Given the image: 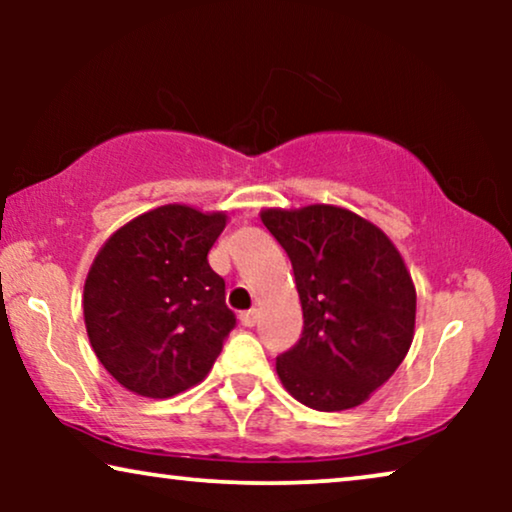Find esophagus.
<instances>
[{"label": "esophagus", "mask_w": 512, "mask_h": 512, "mask_svg": "<svg viewBox=\"0 0 512 512\" xmlns=\"http://www.w3.org/2000/svg\"><path fill=\"white\" fill-rule=\"evenodd\" d=\"M256 321H258V312L256 310H247V312L240 314V324L242 326L251 328V326H256Z\"/></svg>", "instance_id": "34e87169"}]
</instances>
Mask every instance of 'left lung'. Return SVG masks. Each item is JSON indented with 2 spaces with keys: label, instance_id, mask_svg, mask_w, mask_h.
Returning <instances> with one entry per match:
<instances>
[{
  "label": "left lung",
  "instance_id": "1",
  "mask_svg": "<svg viewBox=\"0 0 512 512\" xmlns=\"http://www.w3.org/2000/svg\"><path fill=\"white\" fill-rule=\"evenodd\" d=\"M291 258L303 333L277 356L284 389L307 408L349 410L401 366L415 335L417 293L387 235L349 209H265Z\"/></svg>",
  "mask_w": 512,
  "mask_h": 512
}]
</instances>
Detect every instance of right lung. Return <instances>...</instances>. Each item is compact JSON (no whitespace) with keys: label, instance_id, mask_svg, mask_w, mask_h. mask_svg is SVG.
Here are the masks:
<instances>
[{"label":"right lung","instance_id":"right-lung-1","mask_svg":"<svg viewBox=\"0 0 512 512\" xmlns=\"http://www.w3.org/2000/svg\"><path fill=\"white\" fill-rule=\"evenodd\" d=\"M226 214L186 205L151 209L104 242L83 286L97 359L125 389L170 398L212 370L235 328L226 282L207 254Z\"/></svg>","mask_w":512,"mask_h":512}]
</instances>
